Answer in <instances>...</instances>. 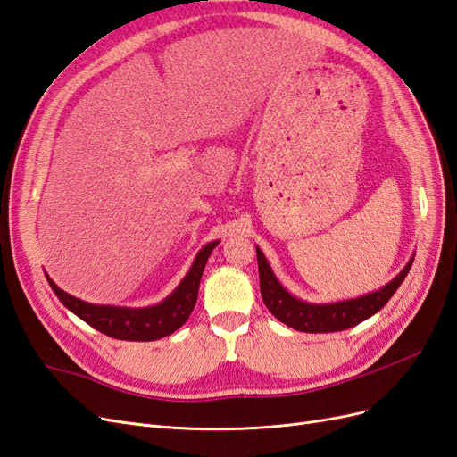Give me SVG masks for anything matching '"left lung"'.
I'll use <instances>...</instances> for the list:
<instances>
[{"label":"left lung","mask_w":457,"mask_h":457,"mask_svg":"<svg viewBox=\"0 0 457 457\" xmlns=\"http://www.w3.org/2000/svg\"><path fill=\"white\" fill-rule=\"evenodd\" d=\"M257 250V265H259V284H261V297L267 309L278 318L286 326L307 331V334H328V331H341L349 329L356 324L364 322L366 318L373 316L381 311L386 301L393 297L398 286L404 282L406 274L413 262V257L408 261V265L396 274L389 284L383 286L378 292H371L368 295L337 301V303H326V305H318V303H307L287 294V289L276 278L269 261L262 255L259 247Z\"/></svg>","instance_id":"obj_1"}]
</instances>
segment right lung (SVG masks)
I'll use <instances>...</instances> for the list:
<instances>
[{"label":"right lung","instance_id":"right-lung-1","mask_svg":"<svg viewBox=\"0 0 457 457\" xmlns=\"http://www.w3.org/2000/svg\"><path fill=\"white\" fill-rule=\"evenodd\" d=\"M217 244L219 242H210L202 247L190 270L171 295L165 297L158 305L143 309L91 305V303L66 294L47 274L46 276L54 295L61 299L62 305L79 316L81 320L87 322L91 328L99 329L101 334L123 341H156L165 336H171L175 329L188 320L190 312L195 311L202 272Z\"/></svg>","mask_w":457,"mask_h":457}]
</instances>
